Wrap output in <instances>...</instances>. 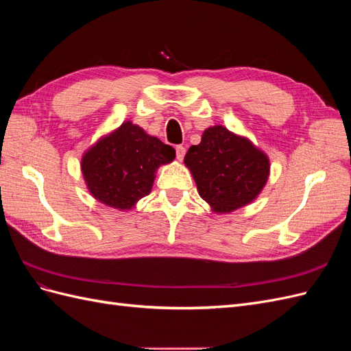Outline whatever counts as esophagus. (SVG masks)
Returning a JSON list of instances; mask_svg holds the SVG:
<instances>
[{
    "label": "esophagus",
    "instance_id": "obj_1",
    "mask_svg": "<svg viewBox=\"0 0 351 351\" xmlns=\"http://www.w3.org/2000/svg\"><path fill=\"white\" fill-rule=\"evenodd\" d=\"M184 154H186V147L184 146H182V145L176 146V156H177L178 161H183Z\"/></svg>",
    "mask_w": 351,
    "mask_h": 351
}]
</instances>
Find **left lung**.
Wrapping results in <instances>:
<instances>
[{"mask_svg": "<svg viewBox=\"0 0 351 351\" xmlns=\"http://www.w3.org/2000/svg\"><path fill=\"white\" fill-rule=\"evenodd\" d=\"M184 164L200 197L221 214L253 202L269 176L268 156L224 125L206 129L200 143L189 147Z\"/></svg>", "mask_w": 351, "mask_h": 351, "instance_id": "left-lung-1", "label": "left lung"}]
</instances>
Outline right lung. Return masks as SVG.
Wrapping results in <instances>:
<instances>
[{"mask_svg": "<svg viewBox=\"0 0 351 351\" xmlns=\"http://www.w3.org/2000/svg\"><path fill=\"white\" fill-rule=\"evenodd\" d=\"M174 158L173 146L125 121L84 152L82 174L95 199L125 210L151 193L158 167Z\"/></svg>", "mask_w": 351, "mask_h": 351, "instance_id": "obj_1", "label": "right lung"}]
</instances>
